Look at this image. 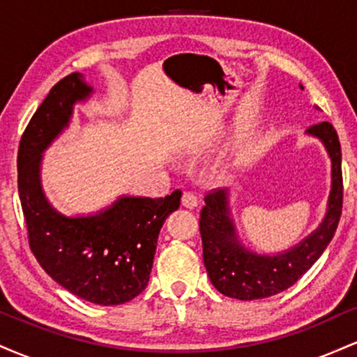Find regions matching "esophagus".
Listing matches in <instances>:
<instances>
[{
    "label": "esophagus",
    "instance_id": "34e87169",
    "mask_svg": "<svg viewBox=\"0 0 357 357\" xmlns=\"http://www.w3.org/2000/svg\"><path fill=\"white\" fill-rule=\"evenodd\" d=\"M181 204L184 208H190V210H192L195 206H198V196H196L192 191H184Z\"/></svg>",
    "mask_w": 357,
    "mask_h": 357
}]
</instances>
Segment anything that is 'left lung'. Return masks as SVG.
Returning <instances> with one entry per match:
<instances>
[{
  "instance_id": "1",
  "label": "left lung",
  "mask_w": 357,
  "mask_h": 357,
  "mask_svg": "<svg viewBox=\"0 0 357 357\" xmlns=\"http://www.w3.org/2000/svg\"><path fill=\"white\" fill-rule=\"evenodd\" d=\"M301 89H304L301 85ZM307 134L321 139L333 161L327 211L322 223L296 247L277 255H258L240 243L230 216L227 190L208 192L199 213V233L203 241V261L211 284L223 296L238 301L267 298L292 287L322 255L342 213L341 144L331 122L310 126Z\"/></svg>"
}]
</instances>
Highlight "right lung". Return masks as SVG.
Returning a JSON list of instances; mask_svg holds the SVG:
<instances>
[{
	"label": "right lung",
	"instance_id": "right-lung-1",
	"mask_svg": "<svg viewBox=\"0 0 357 357\" xmlns=\"http://www.w3.org/2000/svg\"><path fill=\"white\" fill-rule=\"evenodd\" d=\"M90 93L79 72L53 85L20 141L18 192L28 243L45 272L84 301L121 305L146 289L159 231L179 208L181 191L155 199L121 196L89 216H65L48 203L40 183L42 154L68 126L75 102Z\"/></svg>",
	"mask_w": 357,
	"mask_h": 357
}]
</instances>
